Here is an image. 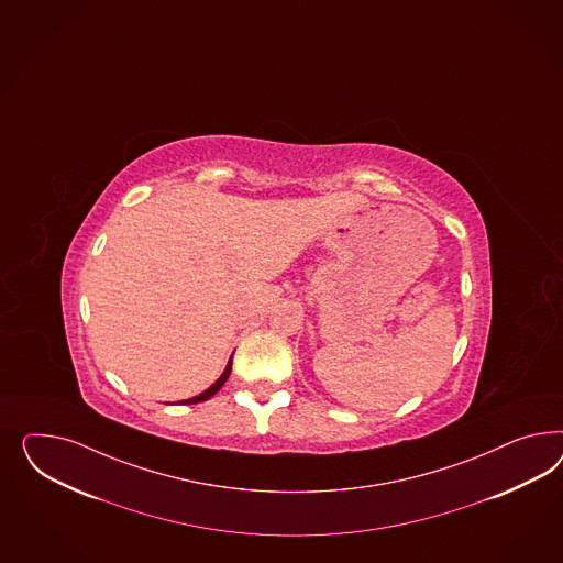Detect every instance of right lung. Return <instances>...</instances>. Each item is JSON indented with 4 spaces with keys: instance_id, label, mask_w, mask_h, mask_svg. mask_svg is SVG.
<instances>
[{
    "instance_id": "right-lung-1",
    "label": "right lung",
    "mask_w": 563,
    "mask_h": 563,
    "mask_svg": "<svg viewBox=\"0 0 563 563\" xmlns=\"http://www.w3.org/2000/svg\"><path fill=\"white\" fill-rule=\"evenodd\" d=\"M230 372H232V355H230V360H228V364H225L224 372H222V376L213 383V385L209 386V388H206L203 393H199L197 397H191V399H185L183 405H194V402H201V401H208V399H211L222 386H224L225 380H228V376H230Z\"/></svg>"
}]
</instances>
